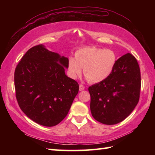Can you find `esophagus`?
Returning a JSON list of instances; mask_svg holds the SVG:
<instances>
[{
  "mask_svg": "<svg viewBox=\"0 0 155 155\" xmlns=\"http://www.w3.org/2000/svg\"><path fill=\"white\" fill-rule=\"evenodd\" d=\"M83 90H85V87L83 85H79V90L80 91H83Z\"/></svg>",
  "mask_w": 155,
  "mask_h": 155,
  "instance_id": "34e87169",
  "label": "esophagus"
}]
</instances>
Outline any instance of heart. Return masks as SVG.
Instances as JSON below:
<instances>
[{
	"mask_svg": "<svg viewBox=\"0 0 155 155\" xmlns=\"http://www.w3.org/2000/svg\"><path fill=\"white\" fill-rule=\"evenodd\" d=\"M117 63V54L111 49L84 47L77 50L74 58L68 61V72L72 78H77L82 73L91 83H97L106 80L114 71Z\"/></svg>",
	"mask_w": 155,
	"mask_h": 155,
	"instance_id": "b5f03b06",
	"label": "heart"
}]
</instances>
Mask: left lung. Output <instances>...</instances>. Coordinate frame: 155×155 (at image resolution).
Instances as JSON below:
<instances>
[{
	"label": "left lung",
	"mask_w": 155,
	"mask_h": 155,
	"mask_svg": "<svg viewBox=\"0 0 155 155\" xmlns=\"http://www.w3.org/2000/svg\"><path fill=\"white\" fill-rule=\"evenodd\" d=\"M140 89V66L135 57L127 53L117 60L106 80L89 87L94 118L107 125L123 121L137 106Z\"/></svg>",
	"instance_id": "left-lung-1"
}]
</instances>
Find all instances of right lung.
I'll list each match as a JSON object with an SVG mask.
<instances>
[{
  "instance_id": "obj_1",
  "label": "right lung",
  "mask_w": 155,
  "mask_h": 155,
  "mask_svg": "<svg viewBox=\"0 0 155 155\" xmlns=\"http://www.w3.org/2000/svg\"><path fill=\"white\" fill-rule=\"evenodd\" d=\"M68 61V57L40 44L28 50L15 68L18 103L24 114L39 124H58L77 95L78 83L65 73Z\"/></svg>"
}]
</instances>
